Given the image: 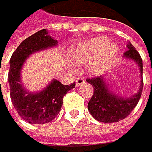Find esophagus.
Wrapping results in <instances>:
<instances>
[{"mask_svg": "<svg viewBox=\"0 0 152 152\" xmlns=\"http://www.w3.org/2000/svg\"><path fill=\"white\" fill-rule=\"evenodd\" d=\"M86 82V79L84 78V77H78L77 79V81H75V86H81V85H83L84 83Z\"/></svg>", "mask_w": 152, "mask_h": 152, "instance_id": "1", "label": "esophagus"}]
</instances>
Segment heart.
Masks as SVG:
<instances>
[{
  "label": "heart",
  "instance_id": "obj_1",
  "mask_svg": "<svg viewBox=\"0 0 152 152\" xmlns=\"http://www.w3.org/2000/svg\"><path fill=\"white\" fill-rule=\"evenodd\" d=\"M118 53L117 44L103 36L75 45L69 51L74 63L82 66L89 65V69L93 74L101 73L111 64Z\"/></svg>",
  "mask_w": 152,
  "mask_h": 152
}]
</instances>
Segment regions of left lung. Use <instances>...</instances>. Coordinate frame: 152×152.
Segmentation results:
<instances>
[{
	"label": "left lung",
	"mask_w": 152,
	"mask_h": 152,
	"mask_svg": "<svg viewBox=\"0 0 152 152\" xmlns=\"http://www.w3.org/2000/svg\"><path fill=\"white\" fill-rule=\"evenodd\" d=\"M128 50L124 53L123 58L125 60H131L135 62L140 67V87L134 95L130 96H124L116 94L109 88L107 78L106 75L86 79V82L92 85L94 94L87 105L89 113L97 121L104 123H114L121 119H124L129 115L140 100L142 87V59L131 43L127 44Z\"/></svg>",
	"instance_id": "1"
}]
</instances>
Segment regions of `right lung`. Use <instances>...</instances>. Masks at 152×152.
<instances>
[{"label":"right lung","instance_id":"obj_1","mask_svg":"<svg viewBox=\"0 0 152 152\" xmlns=\"http://www.w3.org/2000/svg\"><path fill=\"white\" fill-rule=\"evenodd\" d=\"M57 42L43 29L23 40L10 60L8 82L12 102L19 116L30 124H45L53 120L62 107L64 96L75 86V83L65 86L54 78L44 89L33 92L26 89L22 82L23 67L28 57L56 47Z\"/></svg>","mask_w":152,"mask_h":152}]
</instances>
